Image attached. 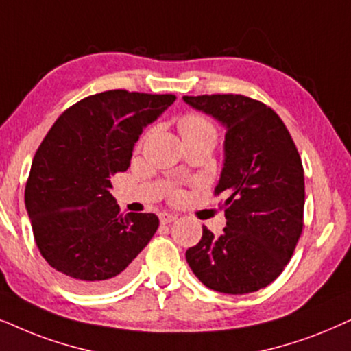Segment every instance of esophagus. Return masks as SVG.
<instances>
[{"mask_svg":"<svg viewBox=\"0 0 351 351\" xmlns=\"http://www.w3.org/2000/svg\"><path fill=\"white\" fill-rule=\"evenodd\" d=\"M177 219V215H172V213H161L159 215V221H161V224H171V222H174Z\"/></svg>","mask_w":351,"mask_h":351,"instance_id":"obj_1","label":"esophagus"}]
</instances>
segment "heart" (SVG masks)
Returning a JSON list of instances; mask_svg holds the SVG:
<instances>
[{
    "label": "heart",
    "instance_id": "1",
    "mask_svg": "<svg viewBox=\"0 0 351 351\" xmlns=\"http://www.w3.org/2000/svg\"><path fill=\"white\" fill-rule=\"evenodd\" d=\"M180 132L182 135H193L202 134V132H215L213 125L202 116L189 114L180 121Z\"/></svg>",
    "mask_w": 351,
    "mask_h": 351
}]
</instances>
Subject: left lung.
<instances>
[{
	"label": "left lung",
	"mask_w": 351,
	"mask_h": 351,
	"mask_svg": "<svg viewBox=\"0 0 351 351\" xmlns=\"http://www.w3.org/2000/svg\"><path fill=\"white\" fill-rule=\"evenodd\" d=\"M226 129L215 193L224 195L226 227L185 253L193 274L216 292L243 295L274 282L303 230L304 176L292 136L265 103L243 95L184 97Z\"/></svg>",
	"instance_id": "1"
}]
</instances>
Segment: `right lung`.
Masks as SVG:
<instances>
[{"label": "right lung", "instance_id": "obj_1", "mask_svg": "<svg viewBox=\"0 0 351 351\" xmlns=\"http://www.w3.org/2000/svg\"><path fill=\"white\" fill-rule=\"evenodd\" d=\"M174 101L127 90L92 95L62 112L36 149L25 209L40 253L71 289L122 284L156 232L153 213L121 215L111 177L129 169L143 129Z\"/></svg>", "mask_w": 351, "mask_h": 351}]
</instances>
